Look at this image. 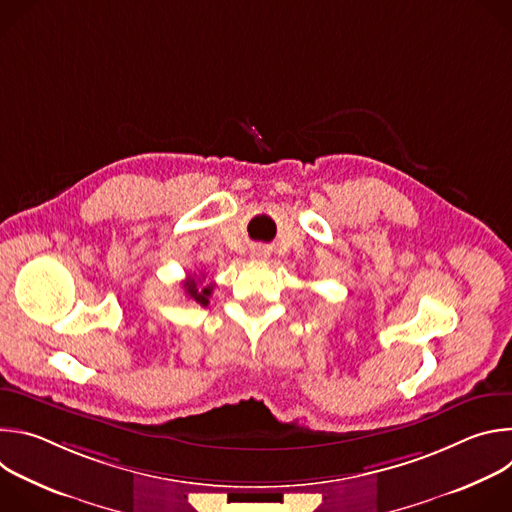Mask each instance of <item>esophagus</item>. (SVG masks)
Segmentation results:
<instances>
[{
    "label": "esophagus",
    "instance_id": "obj_1",
    "mask_svg": "<svg viewBox=\"0 0 512 512\" xmlns=\"http://www.w3.org/2000/svg\"><path fill=\"white\" fill-rule=\"evenodd\" d=\"M251 255H253V259H267V257H269V251H265L263 247H255Z\"/></svg>",
    "mask_w": 512,
    "mask_h": 512
}]
</instances>
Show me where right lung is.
<instances>
[{
	"mask_svg": "<svg viewBox=\"0 0 512 512\" xmlns=\"http://www.w3.org/2000/svg\"><path fill=\"white\" fill-rule=\"evenodd\" d=\"M202 279H204V273H202ZM202 279L196 277V273H194V275H188V279H186L182 285H184V291H186V296H188L190 300H194V302L200 304V306H208V298H210V294H212V285L200 287V285H202Z\"/></svg>",
	"mask_w": 512,
	"mask_h": 512,
	"instance_id": "add662e5",
	"label": "right lung"
}]
</instances>
